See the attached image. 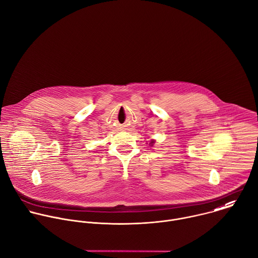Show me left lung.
<instances>
[{
	"label": "left lung",
	"mask_w": 258,
	"mask_h": 258,
	"mask_svg": "<svg viewBox=\"0 0 258 258\" xmlns=\"http://www.w3.org/2000/svg\"><path fill=\"white\" fill-rule=\"evenodd\" d=\"M152 143H153V141H152Z\"/></svg>",
	"instance_id": "1"
}]
</instances>
